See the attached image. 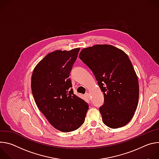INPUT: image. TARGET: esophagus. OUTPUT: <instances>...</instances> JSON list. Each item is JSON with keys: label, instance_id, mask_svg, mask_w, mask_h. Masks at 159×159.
<instances>
[{"label": "esophagus", "instance_id": "esophagus-1", "mask_svg": "<svg viewBox=\"0 0 159 159\" xmlns=\"http://www.w3.org/2000/svg\"><path fill=\"white\" fill-rule=\"evenodd\" d=\"M85 97H87L88 99H90V94L89 93H85Z\"/></svg>", "mask_w": 159, "mask_h": 159}]
</instances>
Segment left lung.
Wrapping results in <instances>:
<instances>
[{
    "mask_svg": "<svg viewBox=\"0 0 159 159\" xmlns=\"http://www.w3.org/2000/svg\"><path fill=\"white\" fill-rule=\"evenodd\" d=\"M79 58L93 72L104 104L99 107L103 123L111 128L128 124L137 109L139 85L128 55L109 44H97L82 50Z\"/></svg>",
    "mask_w": 159,
    "mask_h": 159,
    "instance_id": "obj_1",
    "label": "left lung"
}]
</instances>
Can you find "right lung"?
<instances>
[{
    "label": "right lung",
    "mask_w": 159,
    "mask_h": 159,
    "mask_svg": "<svg viewBox=\"0 0 159 159\" xmlns=\"http://www.w3.org/2000/svg\"><path fill=\"white\" fill-rule=\"evenodd\" d=\"M79 48L56 50L36 66L31 77V90L39 111L57 129L70 132L84 123L88 104L74 94L69 78Z\"/></svg>",
    "instance_id": "obj_1"
}]
</instances>
